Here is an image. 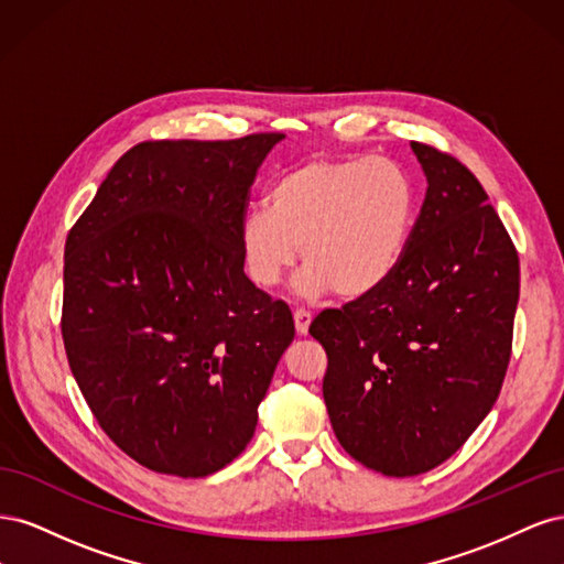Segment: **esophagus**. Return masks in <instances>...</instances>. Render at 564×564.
<instances>
[{
    "mask_svg": "<svg viewBox=\"0 0 564 564\" xmlns=\"http://www.w3.org/2000/svg\"><path fill=\"white\" fill-rule=\"evenodd\" d=\"M311 322H313V315L308 311H294V324H296V334L299 336L308 334Z\"/></svg>",
    "mask_w": 564,
    "mask_h": 564,
    "instance_id": "esophagus-1",
    "label": "esophagus"
}]
</instances>
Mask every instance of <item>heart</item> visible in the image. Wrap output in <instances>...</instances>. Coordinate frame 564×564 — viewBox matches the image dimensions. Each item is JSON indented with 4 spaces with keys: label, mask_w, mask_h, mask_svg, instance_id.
<instances>
[{
    "label": "heart",
    "mask_w": 564,
    "mask_h": 564,
    "mask_svg": "<svg viewBox=\"0 0 564 564\" xmlns=\"http://www.w3.org/2000/svg\"><path fill=\"white\" fill-rule=\"evenodd\" d=\"M265 207L249 209L240 224L242 261L256 286H278L301 247V296L334 289L344 299H360L398 270L416 193L404 169L388 158L308 160L270 185Z\"/></svg>",
    "instance_id": "b5f03b06"
}]
</instances>
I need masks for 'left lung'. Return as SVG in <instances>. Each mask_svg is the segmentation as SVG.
Masks as SVG:
<instances>
[{"label":"left lung","mask_w":564,"mask_h":564,"mask_svg":"<svg viewBox=\"0 0 564 564\" xmlns=\"http://www.w3.org/2000/svg\"><path fill=\"white\" fill-rule=\"evenodd\" d=\"M412 152L429 191L398 270L311 324L340 447L390 477L433 470L491 412L520 299L518 251L480 181L431 145Z\"/></svg>","instance_id":"obj_1"}]
</instances>
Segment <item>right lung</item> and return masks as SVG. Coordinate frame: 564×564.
<instances>
[{
  "instance_id": "add662e5",
  "label": "right lung",
  "mask_w": 564,
  "mask_h": 564,
  "mask_svg": "<svg viewBox=\"0 0 564 564\" xmlns=\"http://www.w3.org/2000/svg\"><path fill=\"white\" fill-rule=\"evenodd\" d=\"M282 139L133 145L67 235V362L100 429L155 473L207 477L240 456L294 340L240 251L256 169Z\"/></svg>"
}]
</instances>
